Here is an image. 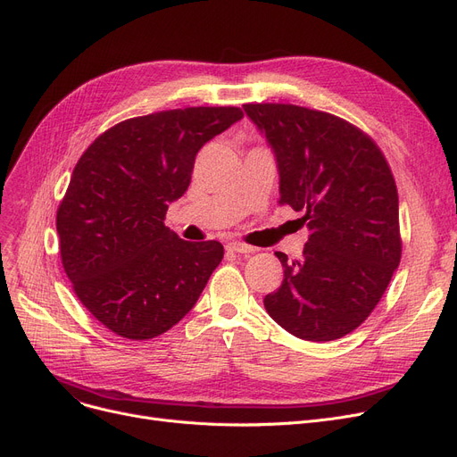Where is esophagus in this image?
Segmentation results:
<instances>
[{"label":"esophagus","instance_id":"1","mask_svg":"<svg viewBox=\"0 0 457 457\" xmlns=\"http://www.w3.org/2000/svg\"><path fill=\"white\" fill-rule=\"evenodd\" d=\"M228 250H231V252H237V254H252V252H256V248H254V246H250V245L241 243V241L229 243V245H228Z\"/></svg>","mask_w":457,"mask_h":457}]
</instances>
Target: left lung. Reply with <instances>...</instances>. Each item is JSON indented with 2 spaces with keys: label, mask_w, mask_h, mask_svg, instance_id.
Instances as JSON below:
<instances>
[{
  "label": "left lung",
  "mask_w": 457,
  "mask_h": 457,
  "mask_svg": "<svg viewBox=\"0 0 457 457\" xmlns=\"http://www.w3.org/2000/svg\"><path fill=\"white\" fill-rule=\"evenodd\" d=\"M273 146L280 205L311 231L299 260L265 295L275 322L303 341H335L378 305L401 262L399 197L382 150L358 126L292 104H246Z\"/></svg>",
  "instance_id": "obj_1"
}]
</instances>
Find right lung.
<instances>
[{
	"label": "right lung",
	"instance_id": "obj_1",
	"mask_svg": "<svg viewBox=\"0 0 457 457\" xmlns=\"http://www.w3.org/2000/svg\"><path fill=\"white\" fill-rule=\"evenodd\" d=\"M241 118L239 107L160 111L118 122L82 152L56 212L62 265L112 333L145 341L171 329L222 262L218 241H184L163 220L199 148Z\"/></svg>",
	"mask_w": 457,
	"mask_h": 457
}]
</instances>
